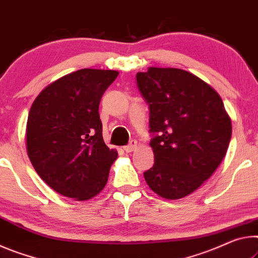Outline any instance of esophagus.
<instances>
[{"instance_id":"34e87169","label":"esophagus","mask_w":258,"mask_h":258,"mask_svg":"<svg viewBox=\"0 0 258 258\" xmlns=\"http://www.w3.org/2000/svg\"><path fill=\"white\" fill-rule=\"evenodd\" d=\"M136 147H137V142L135 141V139H133V141H130V143H129L128 145H125L123 147V150L125 152H133V151L136 150Z\"/></svg>"}]
</instances>
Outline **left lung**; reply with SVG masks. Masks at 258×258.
Wrapping results in <instances>:
<instances>
[{"label":"left lung","mask_w":258,"mask_h":258,"mask_svg":"<svg viewBox=\"0 0 258 258\" xmlns=\"http://www.w3.org/2000/svg\"><path fill=\"white\" fill-rule=\"evenodd\" d=\"M136 80L149 104L154 153L145 180L164 199H180L199 188L224 159L231 119L217 92L189 72L150 67Z\"/></svg>","instance_id":"left-lung-1"}]
</instances>
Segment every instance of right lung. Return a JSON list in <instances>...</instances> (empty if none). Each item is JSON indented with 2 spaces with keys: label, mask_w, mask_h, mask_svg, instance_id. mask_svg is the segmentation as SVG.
I'll use <instances>...</instances> for the list:
<instances>
[{
  "label": "right lung",
  "mask_w": 258,
  "mask_h": 258,
  "mask_svg": "<svg viewBox=\"0 0 258 258\" xmlns=\"http://www.w3.org/2000/svg\"><path fill=\"white\" fill-rule=\"evenodd\" d=\"M117 75L116 71L80 70L50 84L34 100L26 126L28 158L61 196L88 200L107 183L117 152L104 143L98 109Z\"/></svg>",
  "instance_id": "obj_1"
}]
</instances>
